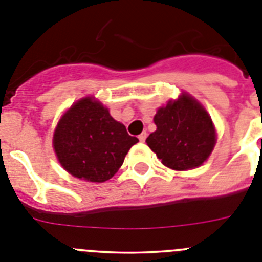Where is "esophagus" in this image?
I'll return each mask as SVG.
<instances>
[{
	"label": "esophagus",
	"instance_id": "esophagus-1",
	"mask_svg": "<svg viewBox=\"0 0 262 262\" xmlns=\"http://www.w3.org/2000/svg\"><path fill=\"white\" fill-rule=\"evenodd\" d=\"M145 139H147V133H142L139 135V140L140 142H145Z\"/></svg>",
	"mask_w": 262,
	"mask_h": 262
}]
</instances>
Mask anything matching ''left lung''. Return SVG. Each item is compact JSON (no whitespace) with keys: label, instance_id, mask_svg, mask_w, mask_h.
I'll return each mask as SVG.
<instances>
[{"label":"left lung","instance_id":"obj_1","mask_svg":"<svg viewBox=\"0 0 262 262\" xmlns=\"http://www.w3.org/2000/svg\"><path fill=\"white\" fill-rule=\"evenodd\" d=\"M156 131L147 138L148 147L165 166L174 170L198 168L209 159L216 143L211 117L196 99L182 93L157 110Z\"/></svg>","mask_w":262,"mask_h":262}]
</instances>
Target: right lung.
I'll return each instance as SVG.
<instances>
[{
  "label": "right lung",
  "instance_id": "obj_1",
  "mask_svg": "<svg viewBox=\"0 0 262 262\" xmlns=\"http://www.w3.org/2000/svg\"><path fill=\"white\" fill-rule=\"evenodd\" d=\"M138 142L94 97L81 98L71 106L59 120L52 140L62 168L90 182L110 180Z\"/></svg>",
  "mask_w": 262,
  "mask_h": 262
}]
</instances>
